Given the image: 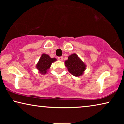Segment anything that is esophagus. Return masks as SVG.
<instances>
[{"mask_svg":"<svg viewBox=\"0 0 124 124\" xmlns=\"http://www.w3.org/2000/svg\"><path fill=\"white\" fill-rule=\"evenodd\" d=\"M58 60H60V61H62V60H63V57H62V56L59 57H58Z\"/></svg>","mask_w":124,"mask_h":124,"instance_id":"1","label":"esophagus"}]
</instances>
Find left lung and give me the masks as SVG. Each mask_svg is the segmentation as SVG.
Wrapping results in <instances>:
<instances>
[{
    "mask_svg": "<svg viewBox=\"0 0 124 124\" xmlns=\"http://www.w3.org/2000/svg\"><path fill=\"white\" fill-rule=\"evenodd\" d=\"M65 64L69 72L76 77L83 75L86 70V64L76 54L69 55Z\"/></svg>",
    "mask_w": 124,
    "mask_h": 124,
    "instance_id": "8db88e82",
    "label": "left lung"
}]
</instances>
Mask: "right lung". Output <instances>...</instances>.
<instances>
[{
  "mask_svg": "<svg viewBox=\"0 0 124 124\" xmlns=\"http://www.w3.org/2000/svg\"><path fill=\"white\" fill-rule=\"evenodd\" d=\"M56 60L57 59L56 58H51L50 56L47 54H43L37 62L36 68L40 74H45L50 69L52 62Z\"/></svg>",
  "mask_w": 124,
  "mask_h": 124,
  "instance_id": "obj_1",
  "label": "right lung"
}]
</instances>
